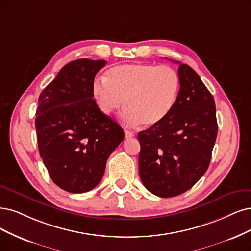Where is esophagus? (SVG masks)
<instances>
[{"label":"esophagus","instance_id":"esophagus-1","mask_svg":"<svg viewBox=\"0 0 251 251\" xmlns=\"http://www.w3.org/2000/svg\"><path fill=\"white\" fill-rule=\"evenodd\" d=\"M124 133H125V137H126V138H130V137H133V136H134V133H133V132H131V131L125 130V131H124Z\"/></svg>","mask_w":251,"mask_h":251}]
</instances>
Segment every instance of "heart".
<instances>
[{
  "mask_svg": "<svg viewBox=\"0 0 251 251\" xmlns=\"http://www.w3.org/2000/svg\"><path fill=\"white\" fill-rule=\"evenodd\" d=\"M181 87L178 72L170 66L123 64L109 68L105 78H96L92 94L101 113L110 115L123 104L126 126L153 127L173 110Z\"/></svg>",
  "mask_w": 251,
  "mask_h": 251,
  "instance_id": "obj_1",
  "label": "heart"
}]
</instances>
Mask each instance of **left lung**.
Listing matches in <instances>:
<instances>
[{
  "mask_svg": "<svg viewBox=\"0 0 251 251\" xmlns=\"http://www.w3.org/2000/svg\"><path fill=\"white\" fill-rule=\"evenodd\" d=\"M176 63L181 80L177 102L161 123L137 135L141 180L160 198L179 196L202 177L217 137L214 98L196 71Z\"/></svg>",
  "mask_w": 251,
  "mask_h": 251,
  "instance_id": "obj_1",
  "label": "left lung"
}]
</instances>
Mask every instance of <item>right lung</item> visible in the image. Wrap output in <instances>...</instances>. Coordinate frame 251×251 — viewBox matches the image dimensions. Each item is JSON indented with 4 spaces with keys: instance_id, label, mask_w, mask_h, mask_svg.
Returning <instances> with one entry per match:
<instances>
[{
    "instance_id": "obj_1",
    "label": "right lung",
    "mask_w": 251,
    "mask_h": 251,
    "mask_svg": "<svg viewBox=\"0 0 251 251\" xmlns=\"http://www.w3.org/2000/svg\"><path fill=\"white\" fill-rule=\"evenodd\" d=\"M105 64L72 61L39 96L35 120L39 153L53 183L71 193L97 186L109 155L124 140L122 127L93 99V81Z\"/></svg>"
}]
</instances>
